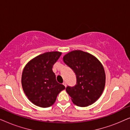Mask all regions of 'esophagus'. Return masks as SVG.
<instances>
[{"label":"esophagus","mask_w":130,"mask_h":130,"mask_svg":"<svg viewBox=\"0 0 130 130\" xmlns=\"http://www.w3.org/2000/svg\"><path fill=\"white\" fill-rule=\"evenodd\" d=\"M63 85L65 87H66V86H67V85H66V82H63Z\"/></svg>","instance_id":"34e87169"}]
</instances>
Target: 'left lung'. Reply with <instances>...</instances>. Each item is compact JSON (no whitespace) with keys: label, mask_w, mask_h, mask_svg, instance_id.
<instances>
[{"label":"left lung","mask_w":130,"mask_h":130,"mask_svg":"<svg viewBox=\"0 0 130 130\" xmlns=\"http://www.w3.org/2000/svg\"><path fill=\"white\" fill-rule=\"evenodd\" d=\"M63 61L76 74L75 86L66 89L73 102L82 107L93 104L102 95L105 85L102 64L95 57L81 50L67 53Z\"/></svg>","instance_id":"1"}]
</instances>
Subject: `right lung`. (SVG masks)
<instances>
[{
  "instance_id": "right-lung-1",
  "label": "right lung",
  "mask_w": 130,
  "mask_h": 130,
  "mask_svg": "<svg viewBox=\"0 0 130 130\" xmlns=\"http://www.w3.org/2000/svg\"><path fill=\"white\" fill-rule=\"evenodd\" d=\"M61 54L58 51L45 53L33 58L24 67L21 80L23 90L35 105L42 108L51 106L58 94L65 89L57 82L52 70Z\"/></svg>"
}]
</instances>
